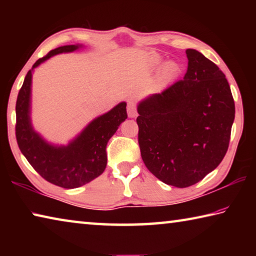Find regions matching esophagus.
I'll return each mask as SVG.
<instances>
[{"instance_id":"1","label":"esophagus","mask_w":256,"mask_h":256,"mask_svg":"<svg viewBox=\"0 0 256 256\" xmlns=\"http://www.w3.org/2000/svg\"><path fill=\"white\" fill-rule=\"evenodd\" d=\"M128 118H134L138 116V112H136V104L134 100H128Z\"/></svg>"}]
</instances>
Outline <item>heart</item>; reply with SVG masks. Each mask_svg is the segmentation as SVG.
<instances>
[{
    "label": "heart",
    "mask_w": 256,
    "mask_h": 256,
    "mask_svg": "<svg viewBox=\"0 0 256 256\" xmlns=\"http://www.w3.org/2000/svg\"><path fill=\"white\" fill-rule=\"evenodd\" d=\"M162 62V58L159 55H152L149 58V66L151 68H157ZM180 73V66L175 60H167L160 68V78L164 81L175 80Z\"/></svg>",
    "instance_id": "obj_1"
}]
</instances>
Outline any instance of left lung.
<instances>
[{"label":"left lung","mask_w":256,"mask_h":256,"mask_svg":"<svg viewBox=\"0 0 256 256\" xmlns=\"http://www.w3.org/2000/svg\"><path fill=\"white\" fill-rule=\"evenodd\" d=\"M183 80L138 105V146L146 168L176 188L196 184L222 162L235 102L226 76L196 50H186Z\"/></svg>","instance_id":"obj_1"}]
</instances>
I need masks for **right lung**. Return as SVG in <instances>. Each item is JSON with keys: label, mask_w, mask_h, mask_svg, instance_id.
Segmentation results:
<instances>
[{"label": "right lung", "mask_w": 256, "mask_h": 256, "mask_svg": "<svg viewBox=\"0 0 256 256\" xmlns=\"http://www.w3.org/2000/svg\"><path fill=\"white\" fill-rule=\"evenodd\" d=\"M81 47L80 44L60 46L38 60L24 78L16 105V136L21 152L42 178L64 188H80L102 174L107 164V142L128 118L126 102H120L94 118L66 146L50 144L34 131L32 123L34 70L52 56L72 53Z\"/></svg>", "instance_id": "obj_1"}]
</instances>
